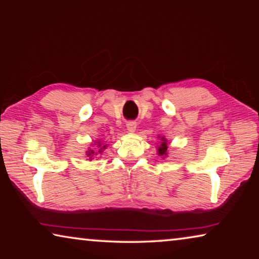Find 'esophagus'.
Wrapping results in <instances>:
<instances>
[{"label": "esophagus", "instance_id": "34e87169", "mask_svg": "<svg viewBox=\"0 0 259 259\" xmlns=\"http://www.w3.org/2000/svg\"><path fill=\"white\" fill-rule=\"evenodd\" d=\"M136 126H137V123H136L135 121H129L128 123H126V129H128L129 133H135Z\"/></svg>", "mask_w": 259, "mask_h": 259}]
</instances>
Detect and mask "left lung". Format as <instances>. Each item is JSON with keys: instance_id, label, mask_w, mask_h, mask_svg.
Segmentation results:
<instances>
[{"instance_id": "left-lung-1", "label": "left lung", "mask_w": 259, "mask_h": 259, "mask_svg": "<svg viewBox=\"0 0 259 259\" xmlns=\"http://www.w3.org/2000/svg\"><path fill=\"white\" fill-rule=\"evenodd\" d=\"M166 145H168V144H166V139L164 137H162L160 146L157 147V154L161 155V156H166V154H168V153H166L168 146H166Z\"/></svg>"}]
</instances>
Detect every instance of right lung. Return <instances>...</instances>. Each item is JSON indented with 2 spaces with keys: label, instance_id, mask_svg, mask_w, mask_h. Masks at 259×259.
Listing matches in <instances>:
<instances>
[{
  "label": "right lung",
  "instance_id": "obj_1",
  "mask_svg": "<svg viewBox=\"0 0 259 259\" xmlns=\"http://www.w3.org/2000/svg\"><path fill=\"white\" fill-rule=\"evenodd\" d=\"M98 147H100V150L98 151V153H102V151L105 150V148H106V145H104V146L102 147V144H100V143L98 142ZM95 154H97V153H96L94 150H89V151L87 152V155L90 157V160H93V156H94Z\"/></svg>",
  "mask_w": 259,
  "mask_h": 259
}]
</instances>
